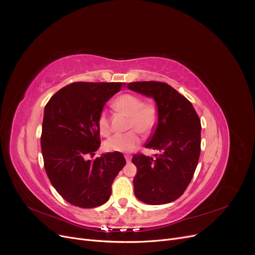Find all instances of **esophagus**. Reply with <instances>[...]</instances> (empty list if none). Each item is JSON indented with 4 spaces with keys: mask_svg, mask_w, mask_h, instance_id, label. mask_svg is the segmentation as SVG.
<instances>
[{
    "mask_svg": "<svg viewBox=\"0 0 255 255\" xmlns=\"http://www.w3.org/2000/svg\"><path fill=\"white\" fill-rule=\"evenodd\" d=\"M125 157H126V159H127V161H128V163H129V161H130V159H132V156H130V155H129V154H126V155H125Z\"/></svg>",
    "mask_w": 255,
    "mask_h": 255,
    "instance_id": "34e87169",
    "label": "esophagus"
}]
</instances>
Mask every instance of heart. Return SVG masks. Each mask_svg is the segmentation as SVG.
I'll return each mask as SVG.
<instances>
[{
  "instance_id": "b5f03b06",
  "label": "heart",
  "mask_w": 255,
  "mask_h": 255,
  "mask_svg": "<svg viewBox=\"0 0 255 255\" xmlns=\"http://www.w3.org/2000/svg\"><path fill=\"white\" fill-rule=\"evenodd\" d=\"M113 109L128 116L127 128H132L123 134H116L104 142V148L113 152H129L140 143L138 132L146 135L151 133L157 123V110L153 103L143 102L140 97L132 94L119 96L113 102ZM99 132L102 136H109L111 126L109 116L105 112L98 118Z\"/></svg>"
}]
</instances>
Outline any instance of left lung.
<instances>
[{
    "label": "left lung",
    "instance_id": "obj_1",
    "mask_svg": "<svg viewBox=\"0 0 255 255\" xmlns=\"http://www.w3.org/2000/svg\"><path fill=\"white\" fill-rule=\"evenodd\" d=\"M128 89L156 102L158 120L145 148L159 151L155 157L134 154L137 167L134 192L140 201L159 205L172 202L186 190L201 151V122L194 106L170 85L133 82Z\"/></svg>",
    "mask_w": 255,
    "mask_h": 255
}]
</instances>
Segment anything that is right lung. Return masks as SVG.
<instances>
[{"mask_svg":"<svg viewBox=\"0 0 255 255\" xmlns=\"http://www.w3.org/2000/svg\"><path fill=\"white\" fill-rule=\"evenodd\" d=\"M122 83L75 82L58 90L45 105L41 150L45 172L53 187L72 205L91 208L104 204L112 184L126 165L120 152L99 149L98 118Z\"/></svg>","mask_w":255,"mask_h":255,"instance_id":"1","label":"right lung"}]
</instances>
